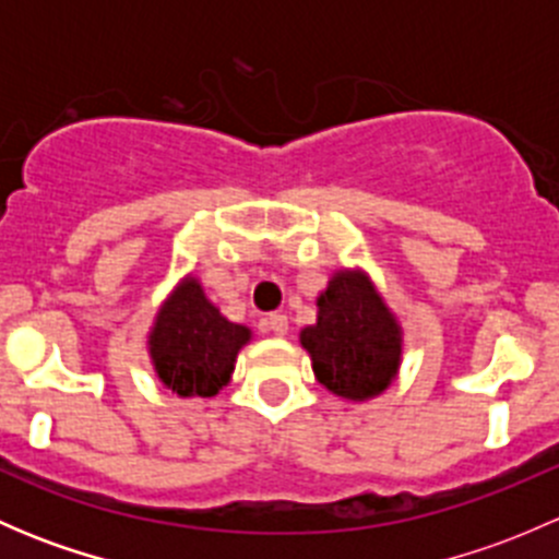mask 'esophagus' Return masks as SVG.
Wrapping results in <instances>:
<instances>
[{"mask_svg":"<svg viewBox=\"0 0 559 559\" xmlns=\"http://www.w3.org/2000/svg\"><path fill=\"white\" fill-rule=\"evenodd\" d=\"M267 330L273 332V335L284 337L286 332H289V319H286L284 313H270L267 316Z\"/></svg>","mask_w":559,"mask_h":559,"instance_id":"esophagus-1","label":"esophagus"}]
</instances>
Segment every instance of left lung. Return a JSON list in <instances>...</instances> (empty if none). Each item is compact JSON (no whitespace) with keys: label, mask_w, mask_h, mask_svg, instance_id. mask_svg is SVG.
Listing matches in <instances>:
<instances>
[{"label":"left lung","mask_w":559,"mask_h":559,"mask_svg":"<svg viewBox=\"0 0 559 559\" xmlns=\"http://www.w3.org/2000/svg\"><path fill=\"white\" fill-rule=\"evenodd\" d=\"M316 308L313 324L300 330L316 381L352 403L386 392L403 362V326L370 275L337 270L316 297Z\"/></svg>","instance_id":"left-lung-1"}]
</instances>
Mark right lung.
Returning a JSON list of instances; mask_svg holds the SVG:
<instances>
[{
    "label": "right lung",
    "instance_id": "obj_1",
    "mask_svg": "<svg viewBox=\"0 0 559 559\" xmlns=\"http://www.w3.org/2000/svg\"><path fill=\"white\" fill-rule=\"evenodd\" d=\"M251 341L246 324L222 316L200 278L186 275L156 311L148 354L156 376L178 397H213L233 379L238 352Z\"/></svg>",
    "mask_w": 559,
    "mask_h": 559
}]
</instances>
